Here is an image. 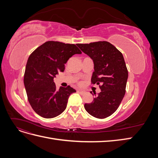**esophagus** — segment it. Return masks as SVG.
<instances>
[{"mask_svg":"<svg viewBox=\"0 0 158 158\" xmlns=\"http://www.w3.org/2000/svg\"><path fill=\"white\" fill-rule=\"evenodd\" d=\"M77 92H79V93H80L81 94H84L85 93V91H84V90H82V89H78L77 90Z\"/></svg>","mask_w":158,"mask_h":158,"instance_id":"obj_1","label":"esophagus"}]
</instances>
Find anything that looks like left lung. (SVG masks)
Segmentation results:
<instances>
[{
    "mask_svg": "<svg viewBox=\"0 0 158 158\" xmlns=\"http://www.w3.org/2000/svg\"><path fill=\"white\" fill-rule=\"evenodd\" d=\"M93 60L94 72L92 83L99 85L101 92L93 102L85 103L84 108L91 115L98 118L109 117L118 109L126 92L128 70L123 54L107 41L89 44H76Z\"/></svg>",
    "mask_w": 158,
    "mask_h": 158,
    "instance_id": "1",
    "label": "left lung"
}]
</instances>
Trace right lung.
<instances>
[{
	"mask_svg": "<svg viewBox=\"0 0 158 158\" xmlns=\"http://www.w3.org/2000/svg\"><path fill=\"white\" fill-rule=\"evenodd\" d=\"M82 52L74 44L49 41L33 51L28 58L23 78L28 101L42 117L53 118L63 113L70 95L76 90L68 85L57 90L54 78L64 72L69 58Z\"/></svg>",
	"mask_w": 158,
	"mask_h": 158,
	"instance_id": "obj_1",
	"label": "right lung"
}]
</instances>
